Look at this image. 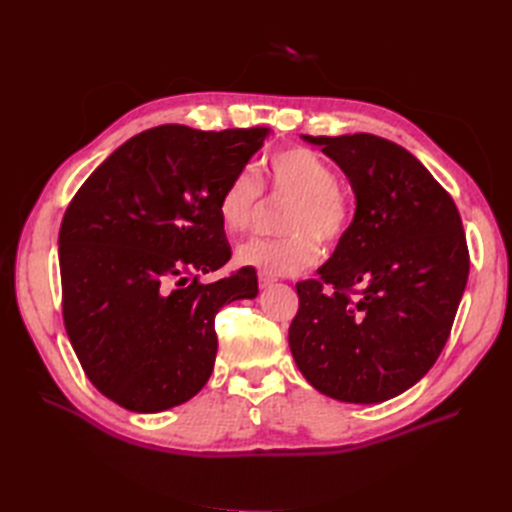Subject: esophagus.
Returning <instances> with one entry per match:
<instances>
[{
	"label": "esophagus",
	"mask_w": 512,
	"mask_h": 512,
	"mask_svg": "<svg viewBox=\"0 0 512 512\" xmlns=\"http://www.w3.org/2000/svg\"><path fill=\"white\" fill-rule=\"evenodd\" d=\"M273 282H275L273 275H267V273H260L258 275V286L260 288H269V286H273Z\"/></svg>",
	"instance_id": "esophagus-1"
}]
</instances>
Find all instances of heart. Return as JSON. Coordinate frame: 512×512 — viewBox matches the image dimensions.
<instances>
[{"label":"heart","mask_w":512,"mask_h":512,"mask_svg":"<svg viewBox=\"0 0 512 512\" xmlns=\"http://www.w3.org/2000/svg\"><path fill=\"white\" fill-rule=\"evenodd\" d=\"M271 188L292 196L284 228L288 237H252L237 247V262L267 275H292L320 258V245L331 247L346 235L352 209L337 188V173L318 153L288 147L262 162ZM260 200V185L250 173H237L218 198V215L228 235L250 228Z\"/></svg>","instance_id":"b5f03b06"}]
</instances>
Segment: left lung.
I'll use <instances>...</instances> for the list:
<instances>
[{
    "label": "left lung",
    "mask_w": 512,
    "mask_h": 512,
    "mask_svg": "<svg viewBox=\"0 0 512 512\" xmlns=\"http://www.w3.org/2000/svg\"><path fill=\"white\" fill-rule=\"evenodd\" d=\"M348 177L354 218L318 280L297 284L288 344L305 380L348 404H380L440 356L470 256L453 198L410 151L374 134L303 136Z\"/></svg>",
    "instance_id": "obj_1"
}]
</instances>
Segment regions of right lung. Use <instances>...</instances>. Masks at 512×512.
Masks as SVG:
<instances>
[{
  "mask_svg": "<svg viewBox=\"0 0 512 512\" xmlns=\"http://www.w3.org/2000/svg\"><path fill=\"white\" fill-rule=\"evenodd\" d=\"M269 132L145 130L68 205L59 228L64 324L91 384L121 408L153 414L192 399L213 371L215 314L258 294L252 267L211 284L198 275L230 260L218 198Z\"/></svg>",
  "mask_w": 512,
  "mask_h": 512,
  "instance_id": "right-lung-1",
  "label": "right lung"
}]
</instances>
